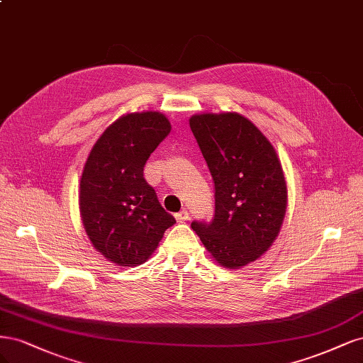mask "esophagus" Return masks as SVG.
Segmentation results:
<instances>
[{"label": "esophagus", "mask_w": 363, "mask_h": 363, "mask_svg": "<svg viewBox=\"0 0 363 363\" xmlns=\"http://www.w3.org/2000/svg\"><path fill=\"white\" fill-rule=\"evenodd\" d=\"M174 218H177L179 223H185V221L190 218V214H189V211H186V209H181L179 213L174 214Z\"/></svg>", "instance_id": "34e87169"}]
</instances>
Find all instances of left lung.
I'll return each mask as SVG.
<instances>
[{
	"instance_id": "obj_1",
	"label": "left lung",
	"mask_w": 363,
	"mask_h": 363,
	"mask_svg": "<svg viewBox=\"0 0 363 363\" xmlns=\"http://www.w3.org/2000/svg\"><path fill=\"white\" fill-rule=\"evenodd\" d=\"M191 133L214 182L211 221L191 228L228 268L256 261L276 240L286 209V184L272 143L237 113L197 114Z\"/></svg>"
}]
</instances>
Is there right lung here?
<instances>
[{
    "label": "right lung",
    "instance_id": "1",
    "mask_svg": "<svg viewBox=\"0 0 363 363\" xmlns=\"http://www.w3.org/2000/svg\"><path fill=\"white\" fill-rule=\"evenodd\" d=\"M169 133L170 123L160 113L123 116L104 131L86 161L79 213L93 247L114 264L145 262L177 223L143 174L147 158Z\"/></svg>",
    "mask_w": 363,
    "mask_h": 363
}]
</instances>
